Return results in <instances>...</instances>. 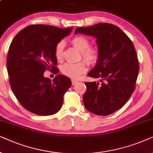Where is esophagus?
I'll use <instances>...</instances> for the list:
<instances>
[{
    "label": "esophagus",
    "mask_w": 153,
    "mask_h": 153,
    "mask_svg": "<svg viewBox=\"0 0 153 153\" xmlns=\"http://www.w3.org/2000/svg\"><path fill=\"white\" fill-rule=\"evenodd\" d=\"M71 82H72V85H75L77 84V83H78V82L77 80H73V79H72V80H71Z\"/></svg>",
    "instance_id": "esophagus-1"
}]
</instances>
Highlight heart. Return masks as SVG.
Instances as JSON below:
<instances>
[{"label":"heart","mask_w":153,"mask_h":153,"mask_svg":"<svg viewBox=\"0 0 153 153\" xmlns=\"http://www.w3.org/2000/svg\"><path fill=\"white\" fill-rule=\"evenodd\" d=\"M73 46L80 52V58H82L89 65H94L98 62L100 53L98 48L94 46H89V40L86 37L77 36L71 40ZM64 44L63 41L59 42L54 49V54L59 62L62 60L63 50ZM62 74L73 79L80 78V75L86 73L87 64L84 61L76 64H66L61 68Z\"/></svg>","instance_id":"heart-1"}]
</instances>
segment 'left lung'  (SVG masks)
Instances as JSON below:
<instances>
[{"mask_svg":"<svg viewBox=\"0 0 153 153\" xmlns=\"http://www.w3.org/2000/svg\"><path fill=\"white\" fill-rule=\"evenodd\" d=\"M97 38L100 56L87 75L100 82H85L83 103L87 111L106 116L120 109L135 89L139 65L135 48L130 38L117 26L99 23L78 27L75 33Z\"/></svg>","mask_w":153,"mask_h":153,"instance_id":"obj_1","label":"left lung"}]
</instances>
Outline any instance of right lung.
I'll return each instance as SVG.
<instances>
[{
	"instance_id": "obj_1",
	"label": "right lung",
	"mask_w": 153,
	"mask_h": 153,
	"mask_svg": "<svg viewBox=\"0 0 153 153\" xmlns=\"http://www.w3.org/2000/svg\"><path fill=\"white\" fill-rule=\"evenodd\" d=\"M73 27L60 28L44 24L24 28L14 38L7 57L10 85L24 108L38 115H50L61 109L71 81L57 75L52 81L46 70L57 74L56 45L71 33Z\"/></svg>"
}]
</instances>
